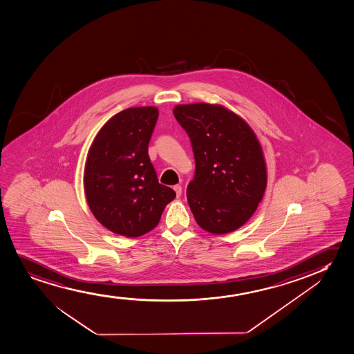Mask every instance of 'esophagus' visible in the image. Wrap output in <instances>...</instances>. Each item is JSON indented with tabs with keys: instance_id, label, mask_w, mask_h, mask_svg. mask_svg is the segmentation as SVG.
Here are the masks:
<instances>
[{
	"instance_id": "esophagus-1",
	"label": "esophagus",
	"mask_w": 354,
	"mask_h": 354,
	"mask_svg": "<svg viewBox=\"0 0 354 354\" xmlns=\"http://www.w3.org/2000/svg\"><path fill=\"white\" fill-rule=\"evenodd\" d=\"M174 191L176 193V197H180L181 196V193H183V187L180 186V185H175Z\"/></svg>"
}]
</instances>
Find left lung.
<instances>
[{
	"label": "left lung",
	"mask_w": 354,
	"mask_h": 354,
	"mask_svg": "<svg viewBox=\"0 0 354 354\" xmlns=\"http://www.w3.org/2000/svg\"><path fill=\"white\" fill-rule=\"evenodd\" d=\"M173 113L189 134L196 160L187 187L194 218L212 234L234 232L251 218L266 192V160L257 136L220 104H179Z\"/></svg>",
	"instance_id": "obj_1"
}]
</instances>
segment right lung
<instances>
[{"label": "right lung", "instance_id": "obj_1", "mask_svg": "<svg viewBox=\"0 0 354 354\" xmlns=\"http://www.w3.org/2000/svg\"><path fill=\"white\" fill-rule=\"evenodd\" d=\"M157 118L156 106L120 111L106 121L88 149L84 169L88 207L115 234H147L176 196L158 183L147 153Z\"/></svg>", "mask_w": 354, "mask_h": 354}]
</instances>
